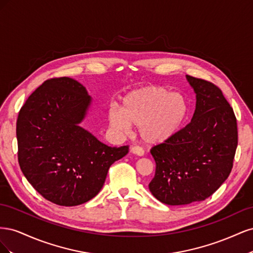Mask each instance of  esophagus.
Returning a JSON list of instances; mask_svg holds the SVG:
<instances>
[{
    "label": "esophagus",
    "mask_w": 253,
    "mask_h": 253,
    "mask_svg": "<svg viewBox=\"0 0 253 253\" xmlns=\"http://www.w3.org/2000/svg\"><path fill=\"white\" fill-rule=\"evenodd\" d=\"M131 152L133 153V154H136L138 156H143L144 155V150L141 147H139V145H134V147H132Z\"/></svg>",
    "instance_id": "esophagus-1"
}]
</instances>
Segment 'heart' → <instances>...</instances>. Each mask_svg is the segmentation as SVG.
Wrapping results in <instances>:
<instances>
[{
	"label": "heart",
	"mask_w": 253,
	"mask_h": 253,
	"mask_svg": "<svg viewBox=\"0 0 253 253\" xmlns=\"http://www.w3.org/2000/svg\"><path fill=\"white\" fill-rule=\"evenodd\" d=\"M188 115V102L179 93L162 86H145L126 94L119 111L110 113V124L119 131L139 126L141 138L160 143L179 132Z\"/></svg>",
	"instance_id": "b5f03b06"
}]
</instances>
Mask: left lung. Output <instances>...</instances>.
I'll return each mask as SVG.
<instances>
[{
  "label": "left lung",
  "mask_w": 253,
  "mask_h": 253,
  "mask_svg": "<svg viewBox=\"0 0 253 253\" xmlns=\"http://www.w3.org/2000/svg\"><path fill=\"white\" fill-rule=\"evenodd\" d=\"M196 94L192 120L151 149L156 163L151 193L170 206L205 201L228 178L237 147L233 109L209 81L187 76Z\"/></svg>",
  "instance_id": "left-lung-1"
}]
</instances>
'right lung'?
Listing matches in <instances>:
<instances>
[{"instance_id": "1", "label": "right lung", "mask_w": 253, "mask_h": 253, "mask_svg": "<svg viewBox=\"0 0 253 253\" xmlns=\"http://www.w3.org/2000/svg\"><path fill=\"white\" fill-rule=\"evenodd\" d=\"M91 99L68 77L45 81L28 97L17 120L18 159L28 182L59 206L90 201L103 187L110 167L128 145L109 147L79 126Z\"/></svg>"}]
</instances>
